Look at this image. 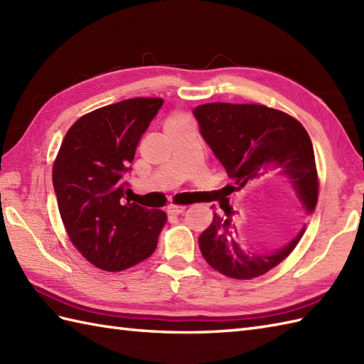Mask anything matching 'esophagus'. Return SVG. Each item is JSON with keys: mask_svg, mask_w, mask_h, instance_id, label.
I'll list each match as a JSON object with an SVG mask.
<instances>
[{"mask_svg": "<svg viewBox=\"0 0 364 364\" xmlns=\"http://www.w3.org/2000/svg\"><path fill=\"white\" fill-rule=\"evenodd\" d=\"M184 210H186V208H184V206H173V205H170V206L167 208V213L172 214V215H180L181 213H184Z\"/></svg>", "mask_w": 364, "mask_h": 364, "instance_id": "esophagus-1", "label": "esophagus"}]
</instances>
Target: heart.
<instances>
[{
	"label": "heart",
	"mask_w": 364,
	"mask_h": 364,
	"mask_svg": "<svg viewBox=\"0 0 364 364\" xmlns=\"http://www.w3.org/2000/svg\"><path fill=\"white\" fill-rule=\"evenodd\" d=\"M183 120H186V119H184L181 114H175V115H172V117L167 120V123H176V122H183Z\"/></svg>",
	"instance_id": "1"
}]
</instances>
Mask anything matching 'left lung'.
Here are the masks:
<instances>
[{
  "instance_id": "left-lung-1",
  "label": "left lung",
  "mask_w": 364,
  "mask_h": 364,
  "mask_svg": "<svg viewBox=\"0 0 364 364\" xmlns=\"http://www.w3.org/2000/svg\"><path fill=\"white\" fill-rule=\"evenodd\" d=\"M192 114L203 141L231 178L223 196L275 176L291 188L305 214L314 213L318 172L311 139L300 122L262 105L208 103ZM211 208L214 218L198 237L200 250L213 269L236 280H252L280 264L305 231L301 228L280 249L249 252L239 245L228 200L222 198L219 208Z\"/></svg>"
}]
</instances>
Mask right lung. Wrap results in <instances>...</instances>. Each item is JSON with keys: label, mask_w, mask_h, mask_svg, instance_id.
<instances>
[{"label": "right lung", "mask_w": 364, "mask_h": 364, "mask_svg": "<svg viewBox=\"0 0 364 364\" xmlns=\"http://www.w3.org/2000/svg\"><path fill=\"white\" fill-rule=\"evenodd\" d=\"M162 98H131L82 115L53 166L58 208L72 244L92 264L119 272L146 259L167 222L125 197L139 139Z\"/></svg>", "instance_id": "obj_1"}]
</instances>
